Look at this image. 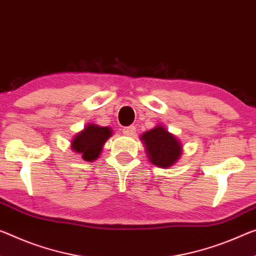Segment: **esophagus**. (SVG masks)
Instances as JSON below:
<instances>
[{
  "label": "esophagus",
  "instance_id": "1",
  "mask_svg": "<svg viewBox=\"0 0 256 256\" xmlns=\"http://www.w3.org/2000/svg\"><path fill=\"white\" fill-rule=\"evenodd\" d=\"M123 133H124L125 136H132L136 133V126H133V125H131V126L124 128H123Z\"/></svg>",
  "mask_w": 256,
  "mask_h": 256
}]
</instances>
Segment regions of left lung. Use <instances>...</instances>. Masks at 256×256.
Listing matches in <instances>:
<instances>
[{
  "instance_id": "left-lung-1",
  "label": "left lung",
  "mask_w": 256,
  "mask_h": 256,
  "mask_svg": "<svg viewBox=\"0 0 256 256\" xmlns=\"http://www.w3.org/2000/svg\"><path fill=\"white\" fill-rule=\"evenodd\" d=\"M140 140L149 162L158 168H171L180 160L184 150L180 140L160 124L142 133Z\"/></svg>"
}]
</instances>
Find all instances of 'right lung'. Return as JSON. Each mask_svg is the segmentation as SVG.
<instances>
[{"label":"right lung","mask_w":256,"mask_h":256,"mask_svg":"<svg viewBox=\"0 0 256 256\" xmlns=\"http://www.w3.org/2000/svg\"><path fill=\"white\" fill-rule=\"evenodd\" d=\"M112 136V130L110 128L88 123L72 138L70 148L74 152L80 154L85 162H93L99 158L104 144Z\"/></svg>","instance_id":"right-lung-1"}]
</instances>
